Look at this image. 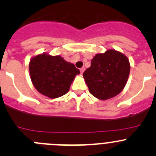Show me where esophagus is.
<instances>
[{
  "label": "esophagus",
  "instance_id": "34e87169",
  "mask_svg": "<svg viewBox=\"0 0 156 156\" xmlns=\"http://www.w3.org/2000/svg\"><path fill=\"white\" fill-rule=\"evenodd\" d=\"M84 70H85V69L83 67V68H81L80 69V72H81V74H83V72H84Z\"/></svg>",
  "mask_w": 156,
  "mask_h": 156
}]
</instances>
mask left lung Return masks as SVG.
<instances>
[{
	"instance_id": "left-lung-1",
	"label": "left lung",
	"mask_w": 156,
	"mask_h": 156,
	"mask_svg": "<svg viewBox=\"0 0 156 156\" xmlns=\"http://www.w3.org/2000/svg\"><path fill=\"white\" fill-rule=\"evenodd\" d=\"M130 68L126 56L108 50L93 58L90 67L84 71L83 76L90 93L99 100H106L122 92L127 83Z\"/></svg>"
}]
</instances>
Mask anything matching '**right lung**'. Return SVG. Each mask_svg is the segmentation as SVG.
Returning <instances> with one entry per match:
<instances>
[{
	"instance_id": "right-lung-1",
	"label": "right lung",
	"mask_w": 156,
	"mask_h": 156,
	"mask_svg": "<svg viewBox=\"0 0 156 156\" xmlns=\"http://www.w3.org/2000/svg\"><path fill=\"white\" fill-rule=\"evenodd\" d=\"M31 80L39 93L50 98L62 97L69 91L75 75L80 73L75 65L60 56L37 55L29 63Z\"/></svg>"
}]
</instances>
